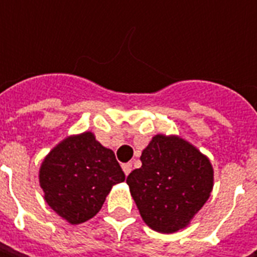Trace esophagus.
Returning a JSON list of instances; mask_svg holds the SVG:
<instances>
[{
    "label": "esophagus",
    "instance_id": "1",
    "mask_svg": "<svg viewBox=\"0 0 257 257\" xmlns=\"http://www.w3.org/2000/svg\"><path fill=\"white\" fill-rule=\"evenodd\" d=\"M132 170H133V164H132V163H124L123 164V172H124V174H125V176H128Z\"/></svg>",
    "mask_w": 257,
    "mask_h": 257
}]
</instances>
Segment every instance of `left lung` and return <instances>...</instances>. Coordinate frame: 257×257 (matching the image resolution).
Returning a JSON list of instances; mask_svg holds the SVG:
<instances>
[{
  "instance_id": "left-lung-1",
  "label": "left lung",
  "mask_w": 257,
  "mask_h": 257,
  "mask_svg": "<svg viewBox=\"0 0 257 257\" xmlns=\"http://www.w3.org/2000/svg\"><path fill=\"white\" fill-rule=\"evenodd\" d=\"M127 184L144 223L160 233L189 226L213 190V166L179 136L156 134Z\"/></svg>"
}]
</instances>
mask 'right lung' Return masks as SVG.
I'll return each mask as SVG.
<instances>
[{
  "label": "right lung",
  "instance_id": "add662e5",
  "mask_svg": "<svg viewBox=\"0 0 257 257\" xmlns=\"http://www.w3.org/2000/svg\"><path fill=\"white\" fill-rule=\"evenodd\" d=\"M38 177L47 204L70 224L94 217L111 187L125 179L113 150L101 146L91 132L57 144L45 156Z\"/></svg>",
  "mask_w": 257,
  "mask_h": 257
}]
</instances>
